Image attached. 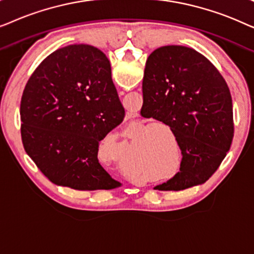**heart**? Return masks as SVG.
<instances>
[{
	"mask_svg": "<svg viewBox=\"0 0 254 254\" xmlns=\"http://www.w3.org/2000/svg\"><path fill=\"white\" fill-rule=\"evenodd\" d=\"M145 127H147V124H145V123H138L134 128H131V130L129 131V135L133 138H135L142 131V133L140 135V138H145V137L150 136V135L154 133V130L156 129V128H162V129H164L166 133L172 135V131L170 130V128L166 127V126H163V125H161V126H149L147 128H145ZM144 157H147L149 159H150V158L157 159L156 156L151 155V154H148V152H144ZM156 162H157V161H156Z\"/></svg>",
	"mask_w": 254,
	"mask_h": 254,
	"instance_id": "1",
	"label": "heart"
}]
</instances>
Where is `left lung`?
I'll list each match as a JSON object with an SVG mask.
<instances>
[{
	"label": "left lung",
	"instance_id": "obj_1",
	"mask_svg": "<svg viewBox=\"0 0 254 254\" xmlns=\"http://www.w3.org/2000/svg\"><path fill=\"white\" fill-rule=\"evenodd\" d=\"M142 91V117L168 125L183 155L180 171L155 189L182 190L206 183L234 137L232 99L220 71L193 48L163 46L148 57Z\"/></svg>",
	"mask_w": 254,
	"mask_h": 254
}]
</instances>
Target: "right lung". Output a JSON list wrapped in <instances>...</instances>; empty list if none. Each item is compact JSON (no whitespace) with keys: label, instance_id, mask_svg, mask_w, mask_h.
<instances>
[{"label":"right lung","instance_id":"1","mask_svg":"<svg viewBox=\"0 0 254 254\" xmlns=\"http://www.w3.org/2000/svg\"><path fill=\"white\" fill-rule=\"evenodd\" d=\"M125 109L98 48H59L33 71L20 102L26 154L60 186L78 190L121 186L98 161L99 141L123 123Z\"/></svg>","mask_w":254,"mask_h":254}]
</instances>
